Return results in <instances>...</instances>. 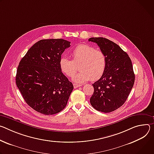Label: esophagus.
<instances>
[{
  "instance_id": "34e87169",
  "label": "esophagus",
  "mask_w": 154,
  "mask_h": 154,
  "mask_svg": "<svg viewBox=\"0 0 154 154\" xmlns=\"http://www.w3.org/2000/svg\"><path fill=\"white\" fill-rule=\"evenodd\" d=\"M80 86H81V85H79V84H73V87H74L75 89H76L77 88H79Z\"/></svg>"
}]
</instances>
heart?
I'll return each instance as SVG.
<instances>
[{
    "label": "heart",
    "mask_w": 154,
    "mask_h": 154,
    "mask_svg": "<svg viewBox=\"0 0 154 154\" xmlns=\"http://www.w3.org/2000/svg\"><path fill=\"white\" fill-rule=\"evenodd\" d=\"M73 60L63 56L59 59V67L62 72L67 76H72L78 65L79 72L72 76L76 83H82L90 79H99L105 73L106 57L103 51L97 50L89 45H79L72 52Z\"/></svg>",
    "instance_id": "heart-1"
}]
</instances>
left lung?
<instances>
[{
	"mask_svg": "<svg viewBox=\"0 0 154 154\" xmlns=\"http://www.w3.org/2000/svg\"><path fill=\"white\" fill-rule=\"evenodd\" d=\"M106 57L104 74L92 86L91 105L96 110L105 113L115 111L127 100L134 82L133 65L128 55L113 42L103 37H92Z\"/></svg>",
	"mask_w": 154,
	"mask_h": 154,
	"instance_id": "left-lung-1",
	"label": "left lung"
}]
</instances>
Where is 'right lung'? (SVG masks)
<instances>
[{
  "instance_id": "1",
  "label": "right lung",
  "mask_w": 154,
  "mask_h": 154,
  "mask_svg": "<svg viewBox=\"0 0 154 154\" xmlns=\"http://www.w3.org/2000/svg\"><path fill=\"white\" fill-rule=\"evenodd\" d=\"M70 43L63 39L41 40L19 63L16 86L27 104L40 113L55 114L67 104L73 86L62 73L59 62Z\"/></svg>"
}]
</instances>
